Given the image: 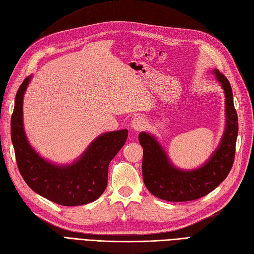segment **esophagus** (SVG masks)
Instances as JSON below:
<instances>
[{"instance_id": "esophagus-1", "label": "esophagus", "mask_w": 254, "mask_h": 254, "mask_svg": "<svg viewBox=\"0 0 254 254\" xmlns=\"http://www.w3.org/2000/svg\"><path fill=\"white\" fill-rule=\"evenodd\" d=\"M146 122L144 119L142 118H134L132 120V123H131V127L133 128V130H135V131H142L143 129L146 128Z\"/></svg>"}]
</instances>
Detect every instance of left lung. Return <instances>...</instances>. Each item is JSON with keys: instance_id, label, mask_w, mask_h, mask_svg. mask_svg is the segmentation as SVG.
Wrapping results in <instances>:
<instances>
[{"instance_id": "8db88e82", "label": "left lung", "mask_w": 254, "mask_h": 254, "mask_svg": "<svg viewBox=\"0 0 254 254\" xmlns=\"http://www.w3.org/2000/svg\"><path fill=\"white\" fill-rule=\"evenodd\" d=\"M226 97V127L220 143L209 160L196 170L184 171L171 162L165 150L152 134L140 132L143 147L142 173L146 188L166 201H190L216 189L231 171L238 132L237 113L230 82L218 70H213Z\"/></svg>"}]
</instances>
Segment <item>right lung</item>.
<instances>
[{"label": "right lung", "instance_id": "add662e5", "mask_svg": "<svg viewBox=\"0 0 254 254\" xmlns=\"http://www.w3.org/2000/svg\"><path fill=\"white\" fill-rule=\"evenodd\" d=\"M30 79L32 75L20 86L11 115V141L21 176L37 194L61 205H81L96 200L107 188L109 163L124 146L128 130L97 136L72 164L49 162L30 146L23 127V96Z\"/></svg>", "mask_w": 254, "mask_h": 254}]
</instances>
